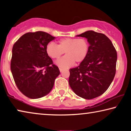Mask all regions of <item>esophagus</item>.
Masks as SVG:
<instances>
[{
  "label": "esophagus",
  "instance_id": "obj_1",
  "mask_svg": "<svg viewBox=\"0 0 131 131\" xmlns=\"http://www.w3.org/2000/svg\"><path fill=\"white\" fill-rule=\"evenodd\" d=\"M59 69H60V72H62V71H63V68H59Z\"/></svg>",
  "mask_w": 131,
  "mask_h": 131
}]
</instances>
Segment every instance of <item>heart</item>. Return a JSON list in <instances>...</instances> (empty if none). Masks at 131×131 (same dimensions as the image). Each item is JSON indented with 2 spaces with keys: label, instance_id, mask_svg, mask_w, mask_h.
<instances>
[{
  "label": "heart",
  "instance_id": "b5f03b06",
  "mask_svg": "<svg viewBox=\"0 0 131 131\" xmlns=\"http://www.w3.org/2000/svg\"><path fill=\"white\" fill-rule=\"evenodd\" d=\"M90 45L84 38H63L58 41V45L51 43L46 46V53L53 59H58L64 52L66 55L56 61L60 67L66 68L73 66L75 62L80 64L87 57Z\"/></svg>",
  "mask_w": 131,
  "mask_h": 131
}]
</instances>
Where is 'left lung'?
<instances>
[{"mask_svg":"<svg viewBox=\"0 0 131 131\" xmlns=\"http://www.w3.org/2000/svg\"><path fill=\"white\" fill-rule=\"evenodd\" d=\"M76 36L87 39L89 53L79 66L70 69L68 82L78 96L91 100L104 94L113 81L117 53L111 41L104 34L89 30Z\"/></svg>","mask_w":131,"mask_h":131,"instance_id":"obj_1","label":"left lung"}]
</instances>
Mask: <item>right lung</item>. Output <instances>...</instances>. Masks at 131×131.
Segmentation results:
<instances>
[{
    "label": "right lung",
    "instance_id": "1",
    "mask_svg": "<svg viewBox=\"0 0 131 131\" xmlns=\"http://www.w3.org/2000/svg\"><path fill=\"white\" fill-rule=\"evenodd\" d=\"M54 39L44 31L29 32L13 46L10 69L14 81L19 91L31 99L49 94L60 73L46 51Z\"/></svg>",
    "mask_w": 131,
    "mask_h": 131
}]
</instances>
